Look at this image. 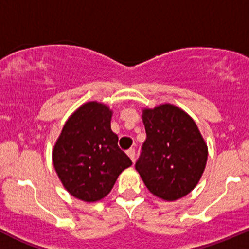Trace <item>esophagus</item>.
Listing matches in <instances>:
<instances>
[{"instance_id":"obj_1","label":"esophagus","mask_w":249,"mask_h":249,"mask_svg":"<svg viewBox=\"0 0 249 249\" xmlns=\"http://www.w3.org/2000/svg\"><path fill=\"white\" fill-rule=\"evenodd\" d=\"M127 155H128V157L132 160V162H134V160H135V150H134V148H129V150H127Z\"/></svg>"}]
</instances>
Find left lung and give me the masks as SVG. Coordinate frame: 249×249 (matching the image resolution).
Returning <instances> with one entry per match:
<instances>
[{
    "instance_id": "left-lung-1",
    "label": "left lung",
    "mask_w": 249,
    "mask_h": 249,
    "mask_svg": "<svg viewBox=\"0 0 249 249\" xmlns=\"http://www.w3.org/2000/svg\"><path fill=\"white\" fill-rule=\"evenodd\" d=\"M146 140L135 169L153 196L175 201L191 193L207 162V145L194 120L165 103L143 107Z\"/></svg>"
}]
</instances>
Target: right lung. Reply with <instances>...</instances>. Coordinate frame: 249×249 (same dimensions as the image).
Wrapping results in <instances>:
<instances>
[{"label": "right lung", "instance_id": "obj_1", "mask_svg": "<svg viewBox=\"0 0 249 249\" xmlns=\"http://www.w3.org/2000/svg\"><path fill=\"white\" fill-rule=\"evenodd\" d=\"M112 110L86 102L66 121L53 148V163L63 187L74 198L96 202L106 198L120 174L132 165L111 130Z\"/></svg>", "mask_w": 249, "mask_h": 249}]
</instances>
